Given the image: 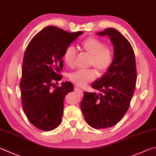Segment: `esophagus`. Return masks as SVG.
<instances>
[{
  "instance_id": "obj_1",
  "label": "esophagus",
  "mask_w": 156,
  "mask_h": 156,
  "mask_svg": "<svg viewBox=\"0 0 156 156\" xmlns=\"http://www.w3.org/2000/svg\"><path fill=\"white\" fill-rule=\"evenodd\" d=\"M75 91L80 96V97H83V90L76 86L75 87Z\"/></svg>"
}]
</instances>
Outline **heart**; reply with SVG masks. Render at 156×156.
I'll list each match as a JSON object with an SVG mask.
<instances>
[{"label":"heart","instance_id":"heart-1","mask_svg":"<svg viewBox=\"0 0 156 156\" xmlns=\"http://www.w3.org/2000/svg\"><path fill=\"white\" fill-rule=\"evenodd\" d=\"M83 52L90 56L89 66H94L101 73L106 72L112 66L114 60L112 49L100 39L89 37L80 45ZM76 52L73 46L67 47L63 54V61L67 66L72 67L75 65ZM97 72L93 68L79 69L69 75L70 80L79 87H84L94 80Z\"/></svg>","mask_w":156,"mask_h":156}]
</instances>
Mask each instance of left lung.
Wrapping results in <instances>:
<instances>
[{
  "instance_id": "1",
  "label": "left lung",
  "mask_w": 156,
  "mask_h": 156,
  "mask_svg": "<svg viewBox=\"0 0 156 156\" xmlns=\"http://www.w3.org/2000/svg\"><path fill=\"white\" fill-rule=\"evenodd\" d=\"M98 35L110 37L114 60L105 74L91 85L102 93L84 92L80 108L87 123L99 129L116 125L128 110L136 83V66L132 45L120 32L109 28Z\"/></svg>"
}]
</instances>
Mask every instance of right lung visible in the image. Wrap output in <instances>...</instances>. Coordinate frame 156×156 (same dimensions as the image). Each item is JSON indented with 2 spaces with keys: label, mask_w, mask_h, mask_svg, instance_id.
I'll use <instances>...</instances> for the list:
<instances>
[{
  "label": "right lung",
  "mask_w": 156,
  "mask_h": 156,
  "mask_svg": "<svg viewBox=\"0 0 156 156\" xmlns=\"http://www.w3.org/2000/svg\"><path fill=\"white\" fill-rule=\"evenodd\" d=\"M83 33L47 27L33 37L25 50L20 83L22 108L30 122L42 131L55 129L61 122L64 98L73 85L68 81L61 87L55 83L63 78L65 50Z\"/></svg>",
  "instance_id": "add662e5"
}]
</instances>
